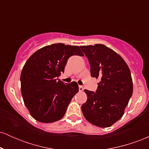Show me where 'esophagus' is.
Returning <instances> with one entry per match:
<instances>
[{"mask_svg":"<svg viewBox=\"0 0 149 149\" xmlns=\"http://www.w3.org/2000/svg\"><path fill=\"white\" fill-rule=\"evenodd\" d=\"M83 90H84L83 87L81 86V85H79V91L82 92V91H83Z\"/></svg>","mask_w":149,"mask_h":149,"instance_id":"esophagus-1","label":"esophagus"}]
</instances>
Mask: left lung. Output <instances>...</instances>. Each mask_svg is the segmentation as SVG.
Here are the masks:
<instances>
[{"label": "left lung", "instance_id": "1", "mask_svg": "<svg viewBox=\"0 0 149 149\" xmlns=\"http://www.w3.org/2000/svg\"><path fill=\"white\" fill-rule=\"evenodd\" d=\"M80 47L89 60L91 76L100 80L96 92L84 90L88 99L82 105V112L94 125L111 127L123 116L132 95L130 71L118 53L104 45Z\"/></svg>", "mask_w": 149, "mask_h": 149}]
</instances>
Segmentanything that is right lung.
I'll use <instances>...</instances> for the list:
<instances>
[{
	"label": "right lung",
	"mask_w": 149,
	"mask_h": 149,
	"mask_svg": "<svg viewBox=\"0 0 149 149\" xmlns=\"http://www.w3.org/2000/svg\"><path fill=\"white\" fill-rule=\"evenodd\" d=\"M73 55H83L78 46L55 43L39 49L26 61L20 76L22 95L31 116L39 122L62 118L78 92L76 82L57 80Z\"/></svg>",
	"instance_id": "obj_1"
}]
</instances>
